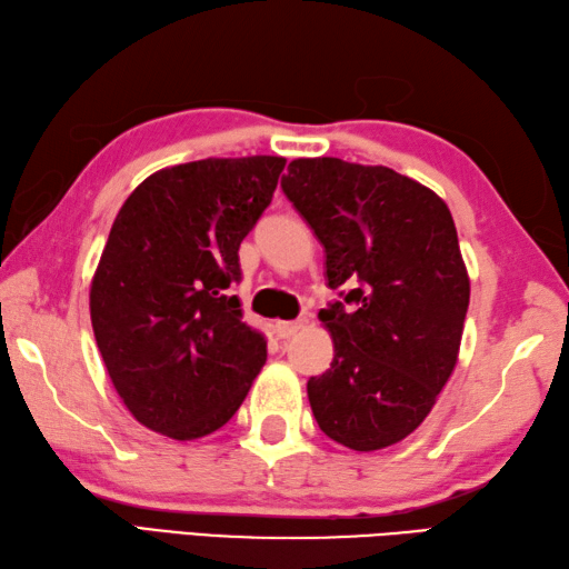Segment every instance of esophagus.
<instances>
[{"instance_id":"esophagus-1","label":"esophagus","mask_w":569,"mask_h":569,"mask_svg":"<svg viewBox=\"0 0 569 569\" xmlns=\"http://www.w3.org/2000/svg\"><path fill=\"white\" fill-rule=\"evenodd\" d=\"M301 326H305L301 321H277L274 323V333L280 336V338H292Z\"/></svg>"}]
</instances>
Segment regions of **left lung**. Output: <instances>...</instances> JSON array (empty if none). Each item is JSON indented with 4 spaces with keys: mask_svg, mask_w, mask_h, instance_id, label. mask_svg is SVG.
<instances>
[{
    "mask_svg": "<svg viewBox=\"0 0 569 569\" xmlns=\"http://www.w3.org/2000/svg\"><path fill=\"white\" fill-rule=\"evenodd\" d=\"M282 192L326 250L319 311L333 338L331 370L307 382L321 431L370 452L413 433L456 370L470 277L450 209L385 166L292 160Z\"/></svg>",
    "mask_w": 569,
    "mask_h": 569,
    "instance_id": "obj_1",
    "label": "left lung"
}]
</instances>
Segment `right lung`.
Returning a JSON list of instances; mask_svg holds the SVG:
<instances>
[{"label": "right lung", "instance_id": "add662e5", "mask_svg": "<svg viewBox=\"0 0 569 569\" xmlns=\"http://www.w3.org/2000/svg\"><path fill=\"white\" fill-rule=\"evenodd\" d=\"M284 162L207 158L158 170L113 219L90 287L92 328L113 389L150 431H219L268 360L229 287Z\"/></svg>", "mask_w": 569, "mask_h": 569}]
</instances>
